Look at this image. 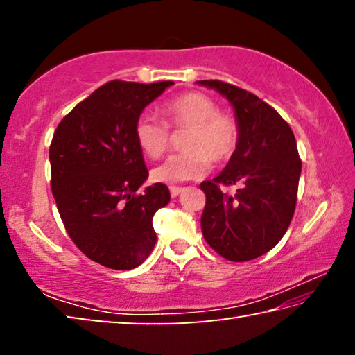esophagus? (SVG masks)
<instances>
[{"label": "esophagus", "mask_w": 355, "mask_h": 355, "mask_svg": "<svg viewBox=\"0 0 355 355\" xmlns=\"http://www.w3.org/2000/svg\"><path fill=\"white\" fill-rule=\"evenodd\" d=\"M171 196L172 197H177V196H180L182 194V191H183V188H178V186H171Z\"/></svg>", "instance_id": "34e87169"}]
</instances>
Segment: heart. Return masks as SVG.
Returning <instances> with one entry per match:
<instances>
[{
    "instance_id": "heart-1",
    "label": "heart",
    "mask_w": 355,
    "mask_h": 355,
    "mask_svg": "<svg viewBox=\"0 0 355 355\" xmlns=\"http://www.w3.org/2000/svg\"><path fill=\"white\" fill-rule=\"evenodd\" d=\"M164 116L172 127L188 128L183 153L172 155L156 166L155 182L175 184L205 175L209 159L222 163L235 152L238 123L230 114L219 112L214 101L200 92L183 94L163 106ZM135 137L148 158H159L169 144V128L152 114H142L136 120Z\"/></svg>"
}]
</instances>
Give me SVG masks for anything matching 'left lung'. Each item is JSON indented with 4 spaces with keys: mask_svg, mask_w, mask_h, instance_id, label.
I'll list each match as a JSON object with an SVG mask.
<instances>
[{
    "mask_svg": "<svg viewBox=\"0 0 355 355\" xmlns=\"http://www.w3.org/2000/svg\"><path fill=\"white\" fill-rule=\"evenodd\" d=\"M228 100L238 142L213 182H203L205 241L227 260L249 261L271 250L290 227L297 199L300 164L294 135L280 114L257 95L222 81H197ZM219 184H241L233 196Z\"/></svg>",
    "mask_w": 355,
    "mask_h": 355,
    "instance_id": "obj_1",
    "label": "left lung"
}]
</instances>
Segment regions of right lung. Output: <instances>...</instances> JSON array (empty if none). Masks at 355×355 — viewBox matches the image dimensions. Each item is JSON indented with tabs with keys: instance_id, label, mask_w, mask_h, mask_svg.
Here are the masks:
<instances>
[{
	"instance_id": "right-lung-1",
	"label": "right lung",
	"mask_w": 355,
	"mask_h": 355,
	"mask_svg": "<svg viewBox=\"0 0 355 355\" xmlns=\"http://www.w3.org/2000/svg\"><path fill=\"white\" fill-rule=\"evenodd\" d=\"M173 81H110L58 125L50 147L51 189L71 241L106 268L128 271L153 250V216L171 200L148 171L135 137L136 120Z\"/></svg>"
}]
</instances>
